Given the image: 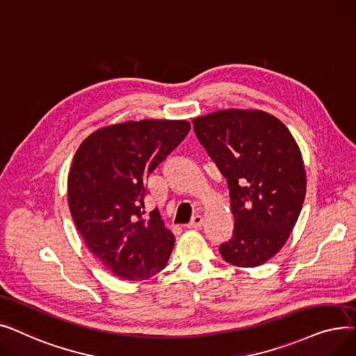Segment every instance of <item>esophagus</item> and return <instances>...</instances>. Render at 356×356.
<instances>
[{
  "label": "esophagus",
  "mask_w": 356,
  "mask_h": 356,
  "mask_svg": "<svg viewBox=\"0 0 356 356\" xmlns=\"http://www.w3.org/2000/svg\"><path fill=\"white\" fill-rule=\"evenodd\" d=\"M202 226V216H200V214H197V216H194L193 217V220L191 222L185 226L187 229H200Z\"/></svg>",
  "instance_id": "34e87169"
}]
</instances>
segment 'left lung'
I'll return each instance as SVG.
<instances>
[{"label": "left lung", "instance_id": "1", "mask_svg": "<svg viewBox=\"0 0 356 356\" xmlns=\"http://www.w3.org/2000/svg\"><path fill=\"white\" fill-rule=\"evenodd\" d=\"M193 123L230 191L233 238L218 250L234 266H259L298 220L307 184L301 150L285 124L262 110H217Z\"/></svg>", "mask_w": 356, "mask_h": 356}]
</instances>
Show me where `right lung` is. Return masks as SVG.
Instances as JSON below:
<instances>
[{
    "label": "right lung",
    "mask_w": 356,
    "mask_h": 356,
    "mask_svg": "<svg viewBox=\"0 0 356 356\" xmlns=\"http://www.w3.org/2000/svg\"><path fill=\"white\" fill-rule=\"evenodd\" d=\"M187 120H140L101 127L83 140L67 174V204L91 253L127 281L162 270L175 245L159 211L145 216L146 181L185 139Z\"/></svg>",
    "instance_id": "1"
}]
</instances>
